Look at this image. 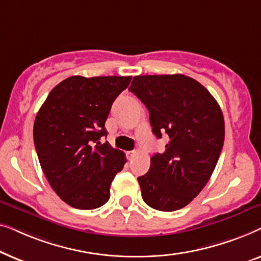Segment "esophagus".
Instances as JSON below:
<instances>
[{
  "label": "esophagus",
  "mask_w": 261,
  "mask_h": 261,
  "mask_svg": "<svg viewBox=\"0 0 261 261\" xmlns=\"http://www.w3.org/2000/svg\"><path fill=\"white\" fill-rule=\"evenodd\" d=\"M137 154V151H129V152H127V155H128V159L129 160H132L134 158V155Z\"/></svg>",
  "instance_id": "34e87169"
}]
</instances>
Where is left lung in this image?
<instances>
[{"mask_svg": "<svg viewBox=\"0 0 261 261\" xmlns=\"http://www.w3.org/2000/svg\"><path fill=\"white\" fill-rule=\"evenodd\" d=\"M129 91L149 113L152 132L170 141L139 177L145 203L160 212L188 205L205 187L220 158L224 120L219 103L194 78L184 74L135 76Z\"/></svg>", "mask_w": 261, "mask_h": 261, "instance_id": "obj_1", "label": "left lung"}]
</instances>
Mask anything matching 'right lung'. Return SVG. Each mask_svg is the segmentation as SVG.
I'll return each instance as SVG.
<instances>
[{
	"label": "right lung",
	"instance_id": "1",
	"mask_svg": "<svg viewBox=\"0 0 261 261\" xmlns=\"http://www.w3.org/2000/svg\"><path fill=\"white\" fill-rule=\"evenodd\" d=\"M132 76H72L56 85L39 109L33 137L41 169L66 204L90 210L106 204L126 156L109 142L105 123Z\"/></svg>",
	"mask_w": 261,
	"mask_h": 261
}]
</instances>
